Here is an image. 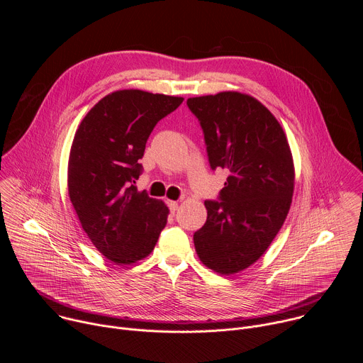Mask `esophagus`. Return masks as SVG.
Here are the masks:
<instances>
[{"mask_svg":"<svg viewBox=\"0 0 363 363\" xmlns=\"http://www.w3.org/2000/svg\"><path fill=\"white\" fill-rule=\"evenodd\" d=\"M168 206H169V210H171V213H175V211L178 210V206H179V202H178V201H168Z\"/></svg>","mask_w":363,"mask_h":363,"instance_id":"esophagus-1","label":"esophagus"}]
</instances>
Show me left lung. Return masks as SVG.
I'll use <instances>...</instances> for the list:
<instances>
[{
    "label": "left lung",
    "mask_w": 363,
    "mask_h": 363,
    "mask_svg": "<svg viewBox=\"0 0 363 363\" xmlns=\"http://www.w3.org/2000/svg\"><path fill=\"white\" fill-rule=\"evenodd\" d=\"M211 168L228 171L223 201H205L206 221L194 234L203 266L230 276L260 258L289 214L294 162L287 136L274 115L255 97L220 91L189 97Z\"/></svg>",
    "instance_id": "obj_1"
}]
</instances>
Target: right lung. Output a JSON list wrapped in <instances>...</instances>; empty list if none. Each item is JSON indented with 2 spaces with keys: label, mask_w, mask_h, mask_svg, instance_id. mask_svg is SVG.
Instances as JSON below:
<instances>
[{
  "label": "right lung",
  "mask_w": 363,
  "mask_h": 363,
  "mask_svg": "<svg viewBox=\"0 0 363 363\" xmlns=\"http://www.w3.org/2000/svg\"><path fill=\"white\" fill-rule=\"evenodd\" d=\"M184 97L139 89L100 99L80 122L70 147L69 196L79 221L109 262L126 266L146 258L169 216L164 201L132 185L140 175L146 140Z\"/></svg>",
  "instance_id": "obj_1"
}]
</instances>
